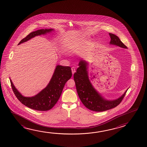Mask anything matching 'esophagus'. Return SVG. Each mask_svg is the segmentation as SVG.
Listing matches in <instances>:
<instances>
[{"label": "esophagus", "mask_w": 147, "mask_h": 147, "mask_svg": "<svg viewBox=\"0 0 147 147\" xmlns=\"http://www.w3.org/2000/svg\"><path fill=\"white\" fill-rule=\"evenodd\" d=\"M72 70V72L73 74H74V73L75 72V69L74 67H72L71 68Z\"/></svg>", "instance_id": "1"}]
</instances>
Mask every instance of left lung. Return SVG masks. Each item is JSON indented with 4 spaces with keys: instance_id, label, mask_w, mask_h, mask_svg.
I'll use <instances>...</instances> for the list:
<instances>
[{
    "instance_id": "obj_1",
    "label": "left lung",
    "mask_w": 147,
    "mask_h": 147,
    "mask_svg": "<svg viewBox=\"0 0 147 147\" xmlns=\"http://www.w3.org/2000/svg\"><path fill=\"white\" fill-rule=\"evenodd\" d=\"M111 41L110 45L119 46L123 48H127L115 34L109 33ZM88 63L85 60H81L79 67L74 74V80L76 84L77 94L82 103L92 111L102 112L114 108L118 106L122 101L128 89L118 98L114 100H108L94 88L89 80L88 76Z\"/></svg>"
}]
</instances>
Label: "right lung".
<instances>
[{"mask_svg":"<svg viewBox=\"0 0 147 147\" xmlns=\"http://www.w3.org/2000/svg\"><path fill=\"white\" fill-rule=\"evenodd\" d=\"M54 31V29H40L33 32L20 41L18 45L28 41L34 37L44 35ZM72 76L71 68L68 66L57 65L53 76L47 87L34 96H24L17 90L10 80L12 90L15 96L22 104L29 108L45 111L50 110L57 102L67 80Z\"/></svg>","mask_w":147,"mask_h":147,"instance_id":"1","label":"right lung"}]
</instances>
